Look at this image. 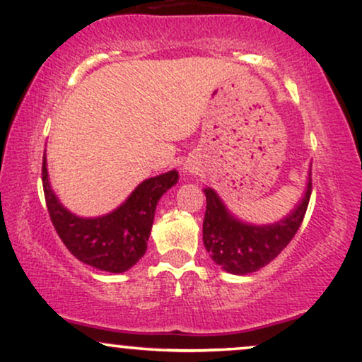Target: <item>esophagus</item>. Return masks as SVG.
<instances>
[{
    "label": "esophagus",
    "mask_w": 362,
    "mask_h": 362,
    "mask_svg": "<svg viewBox=\"0 0 362 362\" xmlns=\"http://www.w3.org/2000/svg\"><path fill=\"white\" fill-rule=\"evenodd\" d=\"M195 170H197V167H195L194 163H187V165H185V172H189V173H194Z\"/></svg>",
    "instance_id": "esophagus-1"
}]
</instances>
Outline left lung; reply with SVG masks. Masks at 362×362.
<instances>
[{"label": "left lung", "mask_w": 362, "mask_h": 362, "mask_svg": "<svg viewBox=\"0 0 362 362\" xmlns=\"http://www.w3.org/2000/svg\"><path fill=\"white\" fill-rule=\"evenodd\" d=\"M312 170V168H310ZM310 170L308 182L298 204L290 214L273 224H251L230 214L223 199L211 187L204 189L207 207L202 226L204 246L216 264L233 275H247L267 267L293 239L307 212L312 194Z\"/></svg>", "instance_id": "8db88e82"}]
</instances>
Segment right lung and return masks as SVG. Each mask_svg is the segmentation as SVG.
Listing matches in <instances>:
<instances>
[{
  "instance_id": "1",
  "label": "right lung",
  "mask_w": 362,
  "mask_h": 362,
  "mask_svg": "<svg viewBox=\"0 0 362 362\" xmlns=\"http://www.w3.org/2000/svg\"><path fill=\"white\" fill-rule=\"evenodd\" d=\"M42 182L52 224L67 250L82 263L101 272L123 273L146 252L156 204L178 182L177 170L146 178L110 214L81 217L62 206L50 187L43 153Z\"/></svg>"
}]
</instances>
